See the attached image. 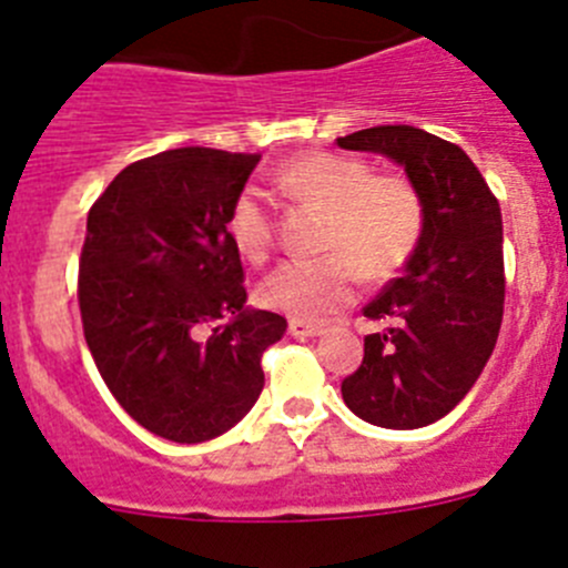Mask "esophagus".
Wrapping results in <instances>:
<instances>
[{
  "instance_id": "1",
  "label": "esophagus",
  "mask_w": 568,
  "mask_h": 568,
  "mask_svg": "<svg viewBox=\"0 0 568 568\" xmlns=\"http://www.w3.org/2000/svg\"><path fill=\"white\" fill-rule=\"evenodd\" d=\"M290 335H293V338H315V335H321V327L318 324H307V321L293 318L290 321Z\"/></svg>"
}]
</instances>
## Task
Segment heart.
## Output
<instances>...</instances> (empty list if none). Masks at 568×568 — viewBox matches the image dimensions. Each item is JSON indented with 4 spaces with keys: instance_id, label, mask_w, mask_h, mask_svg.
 <instances>
[{
    "instance_id": "b5f03b06",
    "label": "heart",
    "mask_w": 568,
    "mask_h": 568,
    "mask_svg": "<svg viewBox=\"0 0 568 568\" xmlns=\"http://www.w3.org/2000/svg\"><path fill=\"white\" fill-rule=\"evenodd\" d=\"M275 187L327 213L318 258L284 261L261 281L264 307L298 321H321L355 298L358 281H384L404 267L424 233V199L404 173H373L369 162L341 153H307L275 173ZM235 250L267 261L275 219L267 195L244 187L227 215Z\"/></svg>"
}]
</instances>
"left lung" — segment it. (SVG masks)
<instances>
[{"mask_svg": "<svg viewBox=\"0 0 568 568\" xmlns=\"http://www.w3.org/2000/svg\"><path fill=\"white\" fill-rule=\"evenodd\" d=\"M398 162L424 199V233L404 275L364 307L384 329L341 381L344 404L384 429L435 424L484 373L504 321V222L480 170L458 144L409 124L338 139Z\"/></svg>", "mask_w": 568, "mask_h": 568, "instance_id": "8db88e82", "label": "left lung"}]
</instances>
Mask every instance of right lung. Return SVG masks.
Segmentation results:
<instances>
[{
  "instance_id": "right-lung-1",
  "label": "right lung",
  "mask_w": 568,
  "mask_h": 568,
  "mask_svg": "<svg viewBox=\"0 0 568 568\" xmlns=\"http://www.w3.org/2000/svg\"><path fill=\"white\" fill-rule=\"evenodd\" d=\"M258 153L179 148L133 162L88 213L79 310L124 413L159 438L202 444L253 409L261 355L287 321L247 310L227 230Z\"/></svg>"
}]
</instances>
